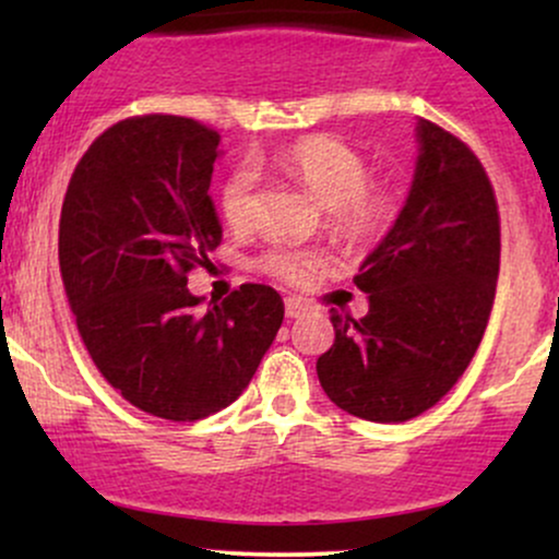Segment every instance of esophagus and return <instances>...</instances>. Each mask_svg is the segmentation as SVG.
Wrapping results in <instances>:
<instances>
[{
	"mask_svg": "<svg viewBox=\"0 0 559 559\" xmlns=\"http://www.w3.org/2000/svg\"><path fill=\"white\" fill-rule=\"evenodd\" d=\"M301 312H307V301L299 297H288L286 299V318H299Z\"/></svg>",
	"mask_w": 559,
	"mask_h": 559,
	"instance_id": "obj_1",
	"label": "esophagus"
}]
</instances>
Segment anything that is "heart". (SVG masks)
<instances>
[{"label": "heart", "instance_id": "heart-1", "mask_svg": "<svg viewBox=\"0 0 559 559\" xmlns=\"http://www.w3.org/2000/svg\"><path fill=\"white\" fill-rule=\"evenodd\" d=\"M275 165L305 186L323 204L325 228L349 247H368L386 236L400 213L394 186L370 178V165L360 150L331 133L294 139L275 152ZM258 213V173L249 165L236 168L221 186V215L234 230H249ZM275 281L301 286L323 267V254L312 249L275 247L260 260Z\"/></svg>", "mask_w": 559, "mask_h": 559}]
</instances>
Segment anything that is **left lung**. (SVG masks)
Instances as JSON below:
<instances>
[{"mask_svg": "<svg viewBox=\"0 0 559 559\" xmlns=\"http://www.w3.org/2000/svg\"><path fill=\"white\" fill-rule=\"evenodd\" d=\"M407 204L362 262L365 318L331 312L333 346L318 357L329 400L355 418L404 423L457 383L489 323L499 275V207L471 146L420 120Z\"/></svg>", "mask_w": 559, "mask_h": 559, "instance_id": "left-lung-1", "label": "left lung"}]
</instances>
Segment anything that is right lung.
I'll use <instances>...</instances> for the list:
<instances>
[{
    "label": "right lung",
    "mask_w": 559,
    "mask_h": 559,
    "mask_svg": "<svg viewBox=\"0 0 559 559\" xmlns=\"http://www.w3.org/2000/svg\"><path fill=\"white\" fill-rule=\"evenodd\" d=\"M221 133L181 115H133L92 141L60 215V273L105 381L155 418L228 407L284 323V299L241 284L221 305L186 288L221 243L210 178Z\"/></svg>",
    "instance_id": "obj_1"
}]
</instances>
